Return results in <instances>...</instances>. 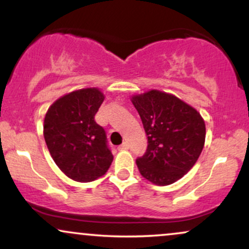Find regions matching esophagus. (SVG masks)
<instances>
[{
	"instance_id": "obj_1",
	"label": "esophagus",
	"mask_w": 249,
	"mask_h": 249,
	"mask_svg": "<svg viewBox=\"0 0 249 249\" xmlns=\"http://www.w3.org/2000/svg\"><path fill=\"white\" fill-rule=\"evenodd\" d=\"M127 148H128V144H127V142H123L122 145H119V146H118V150H119V151L127 150Z\"/></svg>"
}]
</instances>
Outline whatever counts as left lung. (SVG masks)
Masks as SVG:
<instances>
[{
	"label": "left lung",
	"mask_w": 249,
	"mask_h": 249,
	"mask_svg": "<svg viewBox=\"0 0 249 249\" xmlns=\"http://www.w3.org/2000/svg\"><path fill=\"white\" fill-rule=\"evenodd\" d=\"M147 136V148L137 159L145 179L166 186L194 166L205 145L206 126L196 108L178 97L150 90L131 97Z\"/></svg>",
	"instance_id": "8db88e82"
}]
</instances>
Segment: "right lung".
<instances>
[{
    "instance_id": "add662e5",
    "label": "right lung",
    "mask_w": 249,
    "mask_h": 249,
    "mask_svg": "<svg viewBox=\"0 0 249 249\" xmlns=\"http://www.w3.org/2000/svg\"><path fill=\"white\" fill-rule=\"evenodd\" d=\"M104 98L98 88L81 89L62 96L45 113L48 150L59 170L75 181L101 178L113 160L104 128L95 122Z\"/></svg>"
}]
</instances>
